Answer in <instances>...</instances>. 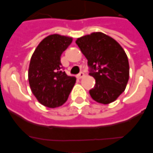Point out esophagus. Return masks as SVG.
Returning a JSON list of instances; mask_svg holds the SVG:
<instances>
[{"instance_id":"esophagus-1","label":"esophagus","mask_w":153,"mask_h":153,"mask_svg":"<svg viewBox=\"0 0 153 153\" xmlns=\"http://www.w3.org/2000/svg\"><path fill=\"white\" fill-rule=\"evenodd\" d=\"M85 76V73L84 72H80L78 75H77V77H78L79 79L82 78V77H84Z\"/></svg>"}]
</instances>
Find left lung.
I'll list each match as a JSON object with an SVG mask.
<instances>
[{
  "instance_id": "1",
  "label": "left lung",
  "mask_w": 153,
  "mask_h": 153,
  "mask_svg": "<svg viewBox=\"0 0 153 153\" xmlns=\"http://www.w3.org/2000/svg\"><path fill=\"white\" fill-rule=\"evenodd\" d=\"M76 44L88 61L89 75L96 79V85L89 91L92 99L104 105L114 101L129 78L128 60L123 48L100 32L81 37Z\"/></svg>"
}]
</instances>
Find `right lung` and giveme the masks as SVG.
Wrapping results in <instances>:
<instances>
[{"mask_svg":"<svg viewBox=\"0 0 153 153\" xmlns=\"http://www.w3.org/2000/svg\"><path fill=\"white\" fill-rule=\"evenodd\" d=\"M70 37L52 34L40 42L30 62V88L39 102L48 108L63 105L76 82L63 71L61 55L71 44Z\"/></svg>","mask_w":153,"mask_h":153,"instance_id":"1","label":"right lung"}]
</instances>
